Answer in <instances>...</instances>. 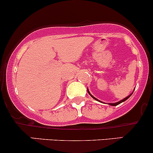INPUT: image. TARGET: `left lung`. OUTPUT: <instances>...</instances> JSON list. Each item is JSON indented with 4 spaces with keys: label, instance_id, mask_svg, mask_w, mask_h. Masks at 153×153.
Listing matches in <instances>:
<instances>
[{
    "label": "left lung",
    "instance_id": "8db88e82",
    "mask_svg": "<svg viewBox=\"0 0 153 153\" xmlns=\"http://www.w3.org/2000/svg\"><path fill=\"white\" fill-rule=\"evenodd\" d=\"M87 91H88V92H89V94H90V95H91V97H92L93 98H94V100H96L99 101V100H97V99H96V98H95V97H93V96H92V95H91V94H90V92H89V90H87ZM131 95L128 96V97H125V99L122 100H121V101H120V102H115V103H109V105H114V106H116V105H119V104H120V103H121V102H124V101H125V100H128V98H129L130 97H131Z\"/></svg>",
    "mask_w": 153,
    "mask_h": 153
}]
</instances>
